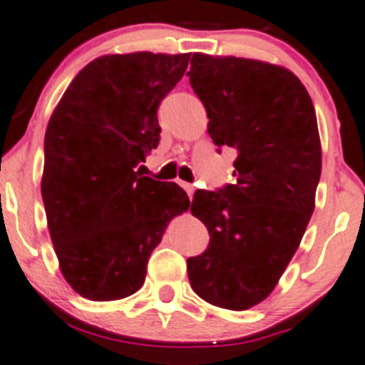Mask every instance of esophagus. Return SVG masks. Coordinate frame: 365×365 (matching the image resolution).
Wrapping results in <instances>:
<instances>
[{
  "instance_id": "1",
  "label": "esophagus",
  "mask_w": 365,
  "mask_h": 365,
  "mask_svg": "<svg viewBox=\"0 0 365 365\" xmlns=\"http://www.w3.org/2000/svg\"><path fill=\"white\" fill-rule=\"evenodd\" d=\"M183 189H185V192L189 194V197L194 196V185H190V183H183Z\"/></svg>"
}]
</instances>
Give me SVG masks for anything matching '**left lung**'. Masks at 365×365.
Wrapping results in <instances>:
<instances>
[{"mask_svg":"<svg viewBox=\"0 0 365 365\" xmlns=\"http://www.w3.org/2000/svg\"><path fill=\"white\" fill-rule=\"evenodd\" d=\"M187 76L210 138L238 152L237 182L194 192L190 212L208 227L210 244L187 259L189 281L208 304L245 311L274 292L314 212V106L295 73L267 61L194 53Z\"/></svg>","mask_w":365,"mask_h":365,"instance_id":"obj_1","label":"left lung"}]
</instances>
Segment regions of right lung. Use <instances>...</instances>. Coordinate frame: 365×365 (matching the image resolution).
Wrapping results in <instances>:
<instances>
[{
	"mask_svg": "<svg viewBox=\"0 0 365 365\" xmlns=\"http://www.w3.org/2000/svg\"><path fill=\"white\" fill-rule=\"evenodd\" d=\"M190 54H106L70 83L46 130L42 200L60 270L95 302L138 292L169 220L187 212L182 187L141 176L160 138L157 108Z\"/></svg>",
	"mask_w": 365,
	"mask_h": 365,
	"instance_id": "1",
	"label": "right lung"
}]
</instances>
